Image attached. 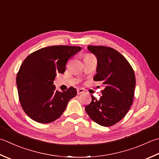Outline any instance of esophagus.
Masks as SVG:
<instances>
[{"instance_id": "34e87169", "label": "esophagus", "mask_w": 159, "mask_h": 159, "mask_svg": "<svg viewBox=\"0 0 159 159\" xmlns=\"http://www.w3.org/2000/svg\"><path fill=\"white\" fill-rule=\"evenodd\" d=\"M84 91H85V90H84V89H83V88L78 89H77V94H82V93L84 92Z\"/></svg>"}]
</instances>
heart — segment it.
I'll use <instances>...</instances> for the list:
<instances>
[{"mask_svg": "<svg viewBox=\"0 0 159 159\" xmlns=\"http://www.w3.org/2000/svg\"><path fill=\"white\" fill-rule=\"evenodd\" d=\"M93 57H94L93 55L88 54H86V55L85 56V57H84V58H93Z\"/></svg>", "mask_w": 159, "mask_h": 159, "instance_id": "obj_1", "label": "heart"}]
</instances>
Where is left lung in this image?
<instances>
[{
	"mask_svg": "<svg viewBox=\"0 0 159 159\" xmlns=\"http://www.w3.org/2000/svg\"><path fill=\"white\" fill-rule=\"evenodd\" d=\"M88 50L97 59L95 81H101L105 89L102 96L92 102L85 110L89 116L104 127H110L125 116L132 104L136 79L129 62L111 48L89 45Z\"/></svg>",
	"mask_w": 159,
	"mask_h": 159,
	"instance_id": "8db88e82",
	"label": "left lung"
}]
</instances>
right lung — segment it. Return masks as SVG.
<instances>
[{"instance_id":"right-lung-1","label":"right lung","mask_w":159,"mask_h":159,"mask_svg":"<svg viewBox=\"0 0 159 159\" xmlns=\"http://www.w3.org/2000/svg\"><path fill=\"white\" fill-rule=\"evenodd\" d=\"M80 50V47L50 46L25 59L17 74L16 85L22 108L32 120L40 123L53 122L76 96L73 87L58 92L53 83L57 74L65 72L68 59Z\"/></svg>"}]
</instances>
